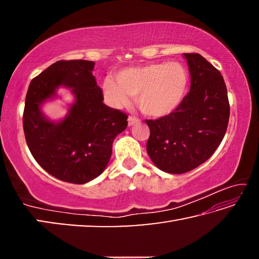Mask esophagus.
Returning <instances> with one entry per match:
<instances>
[{"instance_id": "1", "label": "esophagus", "mask_w": 259, "mask_h": 259, "mask_svg": "<svg viewBox=\"0 0 259 259\" xmlns=\"http://www.w3.org/2000/svg\"><path fill=\"white\" fill-rule=\"evenodd\" d=\"M138 122H139V119H137V117H134V116H129L128 117V125L129 126L134 125L136 123H138Z\"/></svg>"}]
</instances>
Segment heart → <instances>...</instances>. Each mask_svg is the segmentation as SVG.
<instances>
[{
    "label": "heart",
    "mask_w": 259,
    "mask_h": 259,
    "mask_svg": "<svg viewBox=\"0 0 259 259\" xmlns=\"http://www.w3.org/2000/svg\"><path fill=\"white\" fill-rule=\"evenodd\" d=\"M188 85L186 68L179 63H153L128 67L116 74V82L107 77L103 93L108 105L120 108L135 97L145 115L161 119L174 113L185 97Z\"/></svg>",
    "instance_id": "heart-1"
}]
</instances>
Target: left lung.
<instances>
[{"label": "left lung", "mask_w": 259, "mask_h": 259, "mask_svg": "<svg viewBox=\"0 0 259 259\" xmlns=\"http://www.w3.org/2000/svg\"><path fill=\"white\" fill-rule=\"evenodd\" d=\"M191 89L174 113L147 120V154L157 168L184 174L207 161L224 138L230 104L222 74L199 54H183Z\"/></svg>", "instance_id": "obj_1"}]
</instances>
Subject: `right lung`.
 <instances>
[{
	"label": "right lung",
	"mask_w": 259,
	"mask_h": 259,
	"mask_svg": "<svg viewBox=\"0 0 259 259\" xmlns=\"http://www.w3.org/2000/svg\"><path fill=\"white\" fill-rule=\"evenodd\" d=\"M95 61L60 60L28 87L24 109L26 143L34 159L60 181L85 184L106 169L113 140L124 131L128 116L103 103V91L94 76ZM65 87L73 102L64 118L51 120L41 108Z\"/></svg>",
	"instance_id": "add662e5"
}]
</instances>
